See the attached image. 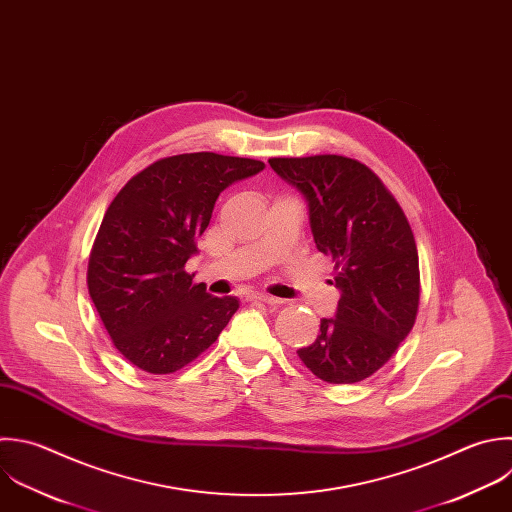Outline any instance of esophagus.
<instances>
[{
  "mask_svg": "<svg viewBox=\"0 0 512 512\" xmlns=\"http://www.w3.org/2000/svg\"><path fill=\"white\" fill-rule=\"evenodd\" d=\"M250 298H252L254 302H262V304H268V306H276V304L282 302L280 298H274V296H268V294H252Z\"/></svg>",
  "mask_w": 512,
  "mask_h": 512,
  "instance_id": "esophagus-1",
  "label": "esophagus"
}]
</instances>
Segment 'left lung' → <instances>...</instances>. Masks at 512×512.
<instances>
[{"instance_id":"left-lung-1","label":"left lung","mask_w":512,"mask_h":512,"mask_svg":"<svg viewBox=\"0 0 512 512\" xmlns=\"http://www.w3.org/2000/svg\"><path fill=\"white\" fill-rule=\"evenodd\" d=\"M308 204L316 248L334 262L340 300L298 350L320 380L352 384L384 366L414 326L420 298L410 224L378 176L344 156L270 158Z\"/></svg>"}]
</instances>
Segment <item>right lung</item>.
<instances>
[{
    "mask_svg": "<svg viewBox=\"0 0 512 512\" xmlns=\"http://www.w3.org/2000/svg\"><path fill=\"white\" fill-rule=\"evenodd\" d=\"M264 170L250 158L180 154L136 174L98 230L88 290L114 342L134 366L170 374L210 348L238 310L184 270L228 186Z\"/></svg>",
    "mask_w": 512,
    "mask_h": 512,
    "instance_id": "1",
    "label": "right lung"
}]
</instances>
